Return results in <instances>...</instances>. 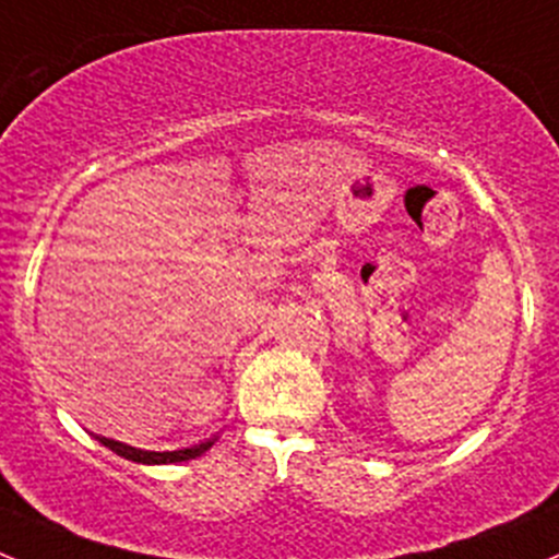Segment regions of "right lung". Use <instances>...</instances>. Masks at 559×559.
<instances>
[{
    "instance_id": "1",
    "label": "right lung",
    "mask_w": 559,
    "mask_h": 559,
    "mask_svg": "<svg viewBox=\"0 0 559 559\" xmlns=\"http://www.w3.org/2000/svg\"><path fill=\"white\" fill-rule=\"evenodd\" d=\"M104 448H109L111 453L123 455V459L129 461H136V464H178V461H191L197 459V455H203L205 450L214 444V439H209V442L203 444H194V448H186V450H173V453H147V450H136V448H129V444H120L115 442V439H106V436H95Z\"/></svg>"
}]
</instances>
